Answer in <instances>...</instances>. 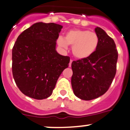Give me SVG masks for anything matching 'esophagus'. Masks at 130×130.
Returning <instances> with one entry per match:
<instances>
[{
  "instance_id": "esophagus-1",
  "label": "esophagus",
  "mask_w": 130,
  "mask_h": 130,
  "mask_svg": "<svg viewBox=\"0 0 130 130\" xmlns=\"http://www.w3.org/2000/svg\"><path fill=\"white\" fill-rule=\"evenodd\" d=\"M72 62H73V60H70V67H71V66H72Z\"/></svg>"
}]
</instances>
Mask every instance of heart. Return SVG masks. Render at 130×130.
I'll return each instance as SVG.
<instances>
[{
  "label": "heart",
  "mask_w": 130,
  "mask_h": 130,
  "mask_svg": "<svg viewBox=\"0 0 130 130\" xmlns=\"http://www.w3.org/2000/svg\"><path fill=\"white\" fill-rule=\"evenodd\" d=\"M58 43L63 48L72 46L73 55L79 59L90 57L97 49L99 38L97 34L87 30L75 29L68 31L65 38H58Z\"/></svg>",
  "instance_id": "b5f03b06"
}]
</instances>
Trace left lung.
<instances>
[{"instance_id":"1","label":"left lung","mask_w":130,"mask_h":130,"mask_svg":"<svg viewBox=\"0 0 130 130\" xmlns=\"http://www.w3.org/2000/svg\"><path fill=\"white\" fill-rule=\"evenodd\" d=\"M99 44L87 58L72 63V87L74 94L84 100H91L108 90L115 76L118 51L114 40L100 27L95 28Z\"/></svg>"}]
</instances>
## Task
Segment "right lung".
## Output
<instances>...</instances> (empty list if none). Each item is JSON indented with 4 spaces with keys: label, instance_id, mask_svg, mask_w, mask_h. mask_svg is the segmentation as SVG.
Returning a JSON list of instances; mask_svg holds the SVG:
<instances>
[{
    "label": "right lung",
    "instance_id": "right-lung-1",
    "mask_svg": "<svg viewBox=\"0 0 130 130\" xmlns=\"http://www.w3.org/2000/svg\"><path fill=\"white\" fill-rule=\"evenodd\" d=\"M62 26L36 23L18 36L12 49V73L26 96L43 100L52 94L58 77L69 66L70 57L55 50Z\"/></svg>",
    "mask_w": 130,
    "mask_h": 130
}]
</instances>
